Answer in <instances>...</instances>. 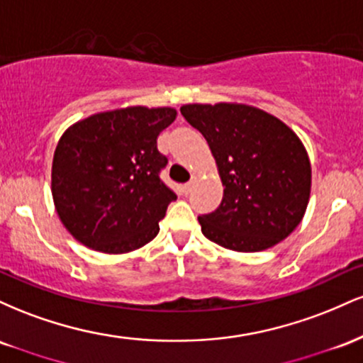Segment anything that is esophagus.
Returning a JSON list of instances; mask_svg holds the SVG:
<instances>
[{
    "mask_svg": "<svg viewBox=\"0 0 363 363\" xmlns=\"http://www.w3.org/2000/svg\"><path fill=\"white\" fill-rule=\"evenodd\" d=\"M196 182H198V176H194V174H193V176H191V181L187 182V184H184V187H182V191H184V194L191 193V189H193Z\"/></svg>",
    "mask_w": 363,
    "mask_h": 363,
    "instance_id": "34e87169",
    "label": "esophagus"
}]
</instances>
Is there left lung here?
Wrapping results in <instances>:
<instances>
[{
  "label": "left lung",
  "instance_id": "left-lung-1",
  "mask_svg": "<svg viewBox=\"0 0 363 363\" xmlns=\"http://www.w3.org/2000/svg\"><path fill=\"white\" fill-rule=\"evenodd\" d=\"M213 153L223 198L198 216L211 242L257 252L286 239L302 222L311 196V162L301 138L268 112L245 104L181 107Z\"/></svg>",
  "mask_w": 363,
  "mask_h": 363
}]
</instances>
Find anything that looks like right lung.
Returning <instances> with one entry per match:
<instances>
[{"label":"right lung","instance_id":"right-lung-1","mask_svg":"<svg viewBox=\"0 0 363 363\" xmlns=\"http://www.w3.org/2000/svg\"><path fill=\"white\" fill-rule=\"evenodd\" d=\"M176 116L172 107L133 106L89 116L62 133L51 191L57 216L78 242L124 254L155 239L177 198L158 177L167 157L157 138Z\"/></svg>","mask_w":363,"mask_h":363}]
</instances>
